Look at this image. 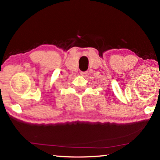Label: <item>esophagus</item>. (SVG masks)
Returning a JSON list of instances; mask_svg holds the SVG:
<instances>
[{
	"mask_svg": "<svg viewBox=\"0 0 160 160\" xmlns=\"http://www.w3.org/2000/svg\"><path fill=\"white\" fill-rule=\"evenodd\" d=\"M81 75H82V76H83V77H85V76H86L87 75H88V71H82L81 72Z\"/></svg>",
	"mask_w": 160,
	"mask_h": 160,
	"instance_id": "1",
	"label": "esophagus"
}]
</instances>
